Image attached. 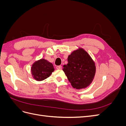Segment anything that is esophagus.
<instances>
[{"label": "esophagus", "instance_id": "34e87169", "mask_svg": "<svg viewBox=\"0 0 126 126\" xmlns=\"http://www.w3.org/2000/svg\"><path fill=\"white\" fill-rule=\"evenodd\" d=\"M57 69H62V66H57L56 67Z\"/></svg>", "mask_w": 126, "mask_h": 126}]
</instances>
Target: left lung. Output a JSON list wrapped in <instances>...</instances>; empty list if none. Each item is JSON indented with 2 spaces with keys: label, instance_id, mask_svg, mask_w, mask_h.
I'll return each mask as SVG.
<instances>
[{
  "label": "left lung",
  "instance_id": "1",
  "mask_svg": "<svg viewBox=\"0 0 126 126\" xmlns=\"http://www.w3.org/2000/svg\"><path fill=\"white\" fill-rule=\"evenodd\" d=\"M68 62L63 70L71 86L78 89L89 86L94 77L96 67L88 53L82 49L74 51L68 56Z\"/></svg>",
  "mask_w": 126,
  "mask_h": 126
}]
</instances>
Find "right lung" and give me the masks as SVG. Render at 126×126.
<instances>
[{"label": "right lung", "instance_id": "add662e5", "mask_svg": "<svg viewBox=\"0 0 126 126\" xmlns=\"http://www.w3.org/2000/svg\"><path fill=\"white\" fill-rule=\"evenodd\" d=\"M54 70L52 64L44 59L35 62L32 67L33 78L37 81H42L47 78Z\"/></svg>", "mask_w": 126, "mask_h": 126}]
</instances>
